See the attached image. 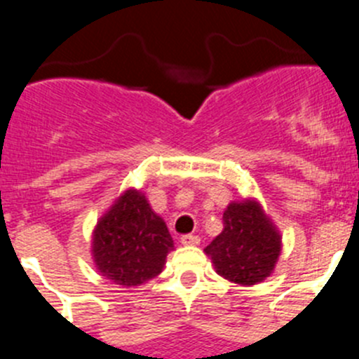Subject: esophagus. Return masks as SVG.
Here are the masks:
<instances>
[{"mask_svg": "<svg viewBox=\"0 0 359 359\" xmlns=\"http://www.w3.org/2000/svg\"><path fill=\"white\" fill-rule=\"evenodd\" d=\"M180 242H182L184 245H198V243H200V236L198 235H182L180 236Z\"/></svg>", "mask_w": 359, "mask_h": 359, "instance_id": "34e87169", "label": "esophagus"}]
</instances>
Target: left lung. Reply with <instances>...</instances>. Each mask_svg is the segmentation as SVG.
<instances>
[{
  "instance_id": "1",
  "label": "left lung",
  "mask_w": 359,
  "mask_h": 359,
  "mask_svg": "<svg viewBox=\"0 0 359 359\" xmlns=\"http://www.w3.org/2000/svg\"><path fill=\"white\" fill-rule=\"evenodd\" d=\"M222 221L221 235L205 247L215 272L240 286H254L272 276L283 250V235L259 201H231Z\"/></svg>"
}]
</instances>
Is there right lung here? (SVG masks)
Instances as JSON below:
<instances>
[{
  "label": "right lung",
  "mask_w": 359,
  "mask_h": 359,
  "mask_svg": "<svg viewBox=\"0 0 359 359\" xmlns=\"http://www.w3.org/2000/svg\"><path fill=\"white\" fill-rule=\"evenodd\" d=\"M173 240L166 222L140 189H126L98 219L91 254L96 270L123 287L140 286L163 272Z\"/></svg>",
  "instance_id": "obj_1"
}]
</instances>
